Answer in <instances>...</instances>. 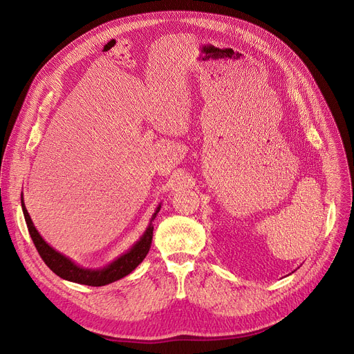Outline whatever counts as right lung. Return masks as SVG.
<instances>
[{"label":"right lung","mask_w":354,"mask_h":354,"mask_svg":"<svg viewBox=\"0 0 354 354\" xmlns=\"http://www.w3.org/2000/svg\"><path fill=\"white\" fill-rule=\"evenodd\" d=\"M21 207H23L24 218H26V223H27V227L30 232V236L32 239V243H35L44 263L50 269H52V271L57 277H60L66 281H71V282L89 285V287H104V285H108L111 282H115L118 279L127 277L144 261V258L147 257L148 250L151 248V241H153V230H154L153 222L157 217V213L161 209V205H158V207L156 209L142 236L136 243H133L125 252V254L113 259L109 265H106L104 268H95V269L83 268V266L75 263L71 258L64 257L63 254H60V252L53 249L40 236V233L37 232L36 226L32 225L31 217L26 209L23 196H21Z\"/></svg>","instance_id":"obj_1"}]
</instances>
